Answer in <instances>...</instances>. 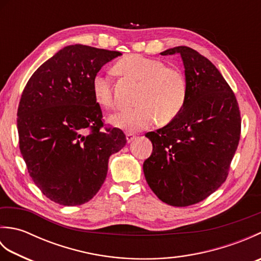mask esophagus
Here are the masks:
<instances>
[{
	"instance_id": "esophagus-1",
	"label": "esophagus",
	"mask_w": 261,
	"mask_h": 261,
	"mask_svg": "<svg viewBox=\"0 0 261 261\" xmlns=\"http://www.w3.org/2000/svg\"><path fill=\"white\" fill-rule=\"evenodd\" d=\"M136 138V136L135 135H132V134H127L126 136H125V139H126V142L127 143H130L132 140H134Z\"/></svg>"
}]
</instances>
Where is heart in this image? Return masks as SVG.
<instances>
[{"label":"heart","instance_id":"1","mask_svg":"<svg viewBox=\"0 0 261 261\" xmlns=\"http://www.w3.org/2000/svg\"><path fill=\"white\" fill-rule=\"evenodd\" d=\"M120 74L140 83L135 109L112 114L109 122L118 129L137 132L150 126L156 119L169 122L179 114L187 97V84L179 70L166 67L162 60L140 55H129L115 66ZM95 102L104 109L114 107L112 82L108 75L97 73L92 80Z\"/></svg>","mask_w":261,"mask_h":261}]
</instances>
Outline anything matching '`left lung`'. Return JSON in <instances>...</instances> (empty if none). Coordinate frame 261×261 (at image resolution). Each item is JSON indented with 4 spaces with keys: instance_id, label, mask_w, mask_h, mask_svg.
<instances>
[{
    "instance_id": "1",
    "label": "left lung",
    "mask_w": 261,
    "mask_h": 261,
    "mask_svg": "<svg viewBox=\"0 0 261 261\" xmlns=\"http://www.w3.org/2000/svg\"><path fill=\"white\" fill-rule=\"evenodd\" d=\"M160 54L180 55L187 97L176 118L146 135L152 153L143 163V174L159 199L188 206L225 181L240 140V111L229 84L207 58L186 46Z\"/></svg>"
}]
</instances>
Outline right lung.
<instances>
[{
  "instance_id": "1",
  "label": "right lung",
  "mask_w": 261,
  "mask_h": 261,
  "mask_svg": "<svg viewBox=\"0 0 261 261\" xmlns=\"http://www.w3.org/2000/svg\"><path fill=\"white\" fill-rule=\"evenodd\" d=\"M119 51L71 45L43 63L21 95L20 151L35 184L65 206L90 201L103 185L109 158L125 146L120 129L102 131L92 80Z\"/></svg>"
}]
</instances>
